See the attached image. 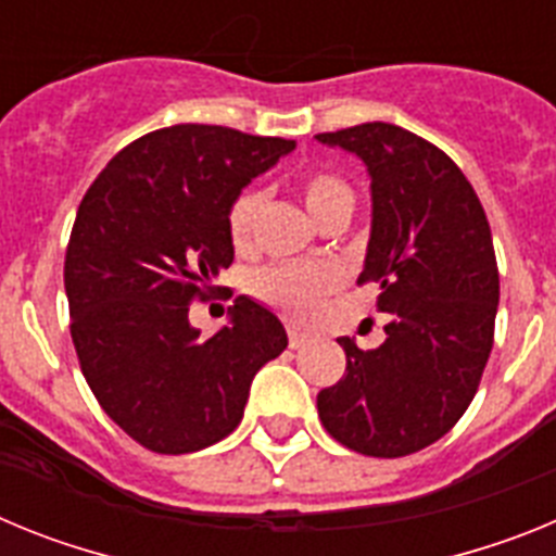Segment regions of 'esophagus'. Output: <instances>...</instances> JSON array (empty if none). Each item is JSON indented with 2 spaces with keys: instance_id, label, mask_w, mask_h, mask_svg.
Wrapping results in <instances>:
<instances>
[{
  "instance_id": "1",
  "label": "esophagus",
  "mask_w": 556,
  "mask_h": 556,
  "mask_svg": "<svg viewBox=\"0 0 556 556\" xmlns=\"http://www.w3.org/2000/svg\"><path fill=\"white\" fill-rule=\"evenodd\" d=\"M289 348H303L308 342V333L301 328H289Z\"/></svg>"
}]
</instances>
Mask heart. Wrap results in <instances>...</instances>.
<instances>
[{
  "mask_svg": "<svg viewBox=\"0 0 556 556\" xmlns=\"http://www.w3.org/2000/svg\"><path fill=\"white\" fill-rule=\"evenodd\" d=\"M298 191H301V200L308 214L320 225L342 214V211L351 214L353 200H356L348 180L326 169L306 172L298 184ZM262 211L264 191L253 189V186L242 189L230 200L225 225H228L230 244L239 253H248L253 248ZM339 287H342V273L331 264H273V267L258 269L250 281V289L258 301L278 308L292 320H308L320 308L323 298Z\"/></svg>",
  "mask_w": 556,
  "mask_h": 556,
  "instance_id": "b5f03b06",
  "label": "heart"
}]
</instances>
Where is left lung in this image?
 I'll use <instances>...</instances> for the list:
<instances>
[{"mask_svg": "<svg viewBox=\"0 0 556 556\" xmlns=\"http://www.w3.org/2000/svg\"><path fill=\"white\" fill-rule=\"evenodd\" d=\"M362 159L372 225L358 283L378 289L387 339L348 337L345 376L317 395L328 434L365 456L415 454L448 434L493 351L498 267L473 186L440 147L387 122L320 132Z\"/></svg>", "mask_w": 556, "mask_h": 556, "instance_id": "8db88e82", "label": "left lung"}]
</instances>
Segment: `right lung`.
Masks as SVG:
<instances>
[{
    "mask_svg": "<svg viewBox=\"0 0 556 556\" xmlns=\"http://www.w3.org/2000/svg\"><path fill=\"white\" fill-rule=\"evenodd\" d=\"M292 150L233 127H161L116 152L77 208L63 283L80 370L113 424L155 454L228 437L253 376L287 348L281 320L244 294L214 337L191 328L189 303L233 262L230 200Z\"/></svg>",
    "mask_w": 556,
    "mask_h": 556,
    "instance_id": "add662e5",
    "label": "right lung"
}]
</instances>
